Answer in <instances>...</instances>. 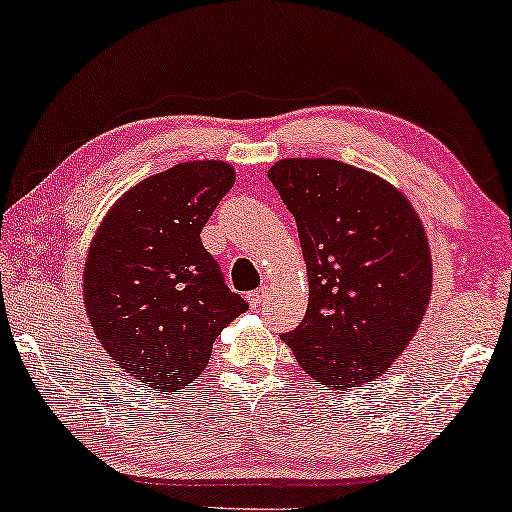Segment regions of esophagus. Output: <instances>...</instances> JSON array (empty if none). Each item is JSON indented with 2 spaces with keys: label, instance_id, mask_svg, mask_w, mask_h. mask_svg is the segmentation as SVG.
<instances>
[{
  "label": "esophagus",
  "instance_id": "1",
  "mask_svg": "<svg viewBox=\"0 0 512 512\" xmlns=\"http://www.w3.org/2000/svg\"><path fill=\"white\" fill-rule=\"evenodd\" d=\"M265 288H258V290H251L249 295H247V301H249V306L251 308H258L263 304V299H265Z\"/></svg>",
  "mask_w": 512,
  "mask_h": 512
}]
</instances>
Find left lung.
Listing matches in <instances>:
<instances>
[{
    "label": "left lung",
    "mask_w": 512,
    "mask_h": 512,
    "mask_svg": "<svg viewBox=\"0 0 512 512\" xmlns=\"http://www.w3.org/2000/svg\"><path fill=\"white\" fill-rule=\"evenodd\" d=\"M267 177L295 217L308 272L306 315L283 342L326 388L379 379L431 299L420 217L388 181L333 158H283Z\"/></svg>",
    "instance_id": "left-lung-1"
}]
</instances>
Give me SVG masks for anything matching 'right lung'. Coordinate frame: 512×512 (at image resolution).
Masks as SVG:
<instances>
[{
	"instance_id": "obj_1",
	"label": "right lung",
	"mask_w": 512,
	"mask_h": 512,
	"mask_svg": "<svg viewBox=\"0 0 512 512\" xmlns=\"http://www.w3.org/2000/svg\"><path fill=\"white\" fill-rule=\"evenodd\" d=\"M236 181L224 161L179 163L115 201L90 242L83 301L97 340L140 385L181 392L247 301L199 233Z\"/></svg>"
}]
</instances>
